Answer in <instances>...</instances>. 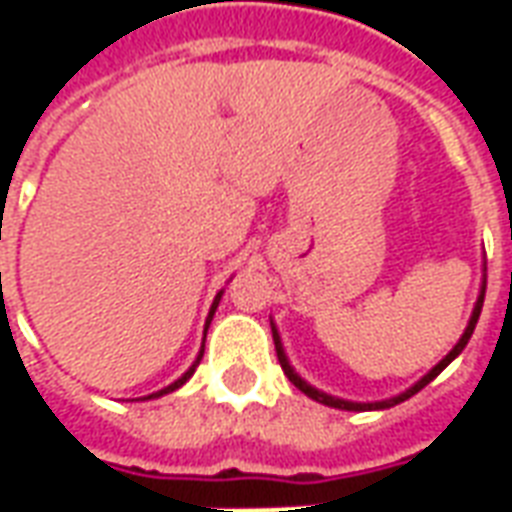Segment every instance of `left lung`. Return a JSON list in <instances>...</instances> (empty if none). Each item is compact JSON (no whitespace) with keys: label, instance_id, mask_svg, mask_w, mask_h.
Returning a JSON list of instances; mask_svg holds the SVG:
<instances>
[{"label":"left lung","instance_id":"1","mask_svg":"<svg viewBox=\"0 0 512 512\" xmlns=\"http://www.w3.org/2000/svg\"><path fill=\"white\" fill-rule=\"evenodd\" d=\"M483 299H485V290H483V293H480V299H477V307H474L472 321H469V326H466V332H463V337H461V340H458V345L452 348L450 354L444 356V359H441L439 365L433 367V370H430L428 376L422 378V381H417V384L411 386L408 392H403V395L392 397V400H381V403H348V400H340V397H332V395H323V392H318V389H312V386L307 384V381H301V378L296 376V373H293V367L288 365V359H285V351H282V343H279L277 329H274V345H277V359H279V365H282V370H285V376L290 378V384L299 386V389H301V392H304V395L312 397V400H318V403H323V406L345 408V411H370V408H389V406H397V403H403V400H408V397H411V395H417V392H419V389H422V386H428L430 381H433V378L439 376L441 370H444V367L450 365L452 359H455V356L461 354L463 348H466V343H469V337H472V332H474V326H477V318H480V310H483Z\"/></svg>","mask_w":512,"mask_h":512}]
</instances>
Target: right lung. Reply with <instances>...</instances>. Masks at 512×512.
<instances>
[{"label": "right lung", "instance_id": "right-lung-1", "mask_svg": "<svg viewBox=\"0 0 512 512\" xmlns=\"http://www.w3.org/2000/svg\"><path fill=\"white\" fill-rule=\"evenodd\" d=\"M0 277H2V274H0ZM219 299H222V293H219V296H216V301H213V307H211V315H208V323H211V318H213V310H216V304H219ZM200 359H202V354L197 356V362H194V365L189 367V373H186V376H183V378H178V381H175V384H172V386H167V389H161V392H156V395H150V397L167 395V392H175V389H178V386H183V384H186V381H189V378L194 376V370H197V365H200Z\"/></svg>", "mask_w": 512, "mask_h": 512}]
</instances>
